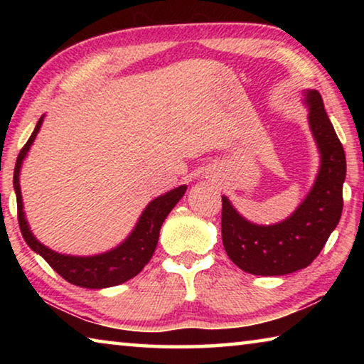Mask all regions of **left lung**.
Listing matches in <instances>:
<instances>
[{
	"label": "left lung",
	"mask_w": 364,
	"mask_h": 364,
	"mask_svg": "<svg viewBox=\"0 0 364 364\" xmlns=\"http://www.w3.org/2000/svg\"><path fill=\"white\" fill-rule=\"evenodd\" d=\"M308 125L319 152V170L310 193L291 217L273 225L244 218L221 196V237L228 257L245 273L282 276L306 268L328 242L342 215L347 162L342 143L316 90L304 91Z\"/></svg>",
	"instance_id": "left-lung-1"
}]
</instances>
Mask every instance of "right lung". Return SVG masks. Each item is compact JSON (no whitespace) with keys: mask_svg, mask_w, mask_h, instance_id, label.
I'll return each instance as SVG.
<instances>
[{"mask_svg":"<svg viewBox=\"0 0 364 364\" xmlns=\"http://www.w3.org/2000/svg\"><path fill=\"white\" fill-rule=\"evenodd\" d=\"M43 119H45V115L40 117L33 133L30 134L26 146L22 147L14 168L17 218H19V226L23 239H26L30 249L45 258L49 267L54 271H58V273L63 276L65 281H69L70 284L86 289H106L119 286L122 282H127L128 279L134 278V276L149 263L154 250L157 247L160 228H162V223L165 218H167V215L171 212V208L178 204V200H180L184 193H186L188 186L183 184V186H178L151 200L149 204L146 205L143 213H141V217L138 218L136 226L133 228V231L128 234L125 241L120 242L117 247L107 252H102V254L86 257L59 254V252L46 247L45 244H41L38 239L33 236V232L28 226V221L26 218V212H23V202L19 183L22 164L27 157L30 147L33 144L36 134L40 132Z\"/></svg>","mask_w":364,"mask_h":364,"instance_id":"add662e5","label":"right lung"}]
</instances>
